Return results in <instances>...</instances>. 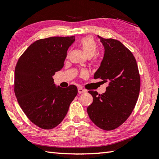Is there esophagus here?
<instances>
[{"instance_id":"1","label":"esophagus","mask_w":159,"mask_h":159,"mask_svg":"<svg viewBox=\"0 0 159 159\" xmlns=\"http://www.w3.org/2000/svg\"><path fill=\"white\" fill-rule=\"evenodd\" d=\"M78 92H79V94H83V93L86 92V90L83 89L82 88H78Z\"/></svg>"}]
</instances>
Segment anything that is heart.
I'll return each instance as SVG.
<instances>
[{
	"label": "heart",
	"instance_id": "heart-1",
	"mask_svg": "<svg viewBox=\"0 0 159 159\" xmlns=\"http://www.w3.org/2000/svg\"><path fill=\"white\" fill-rule=\"evenodd\" d=\"M84 53L88 58H92L96 55L98 50L97 44L95 40L91 36L84 37L79 42Z\"/></svg>",
	"mask_w": 159,
	"mask_h": 159
}]
</instances>
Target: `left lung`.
I'll return each mask as SVG.
<instances>
[{
    "label": "left lung",
    "mask_w": 159,
    "mask_h": 159,
    "mask_svg": "<svg viewBox=\"0 0 159 159\" xmlns=\"http://www.w3.org/2000/svg\"><path fill=\"white\" fill-rule=\"evenodd\" d=\"M97 36L105 52L94 78L110 83L102 94L89 91L93 102L87 111L96 126L112 130L122 125L131 114L139 97L141 80L132 52L119 40Z\"/></svg>",
    "instance_id": "obj_1"
}]
</instances>
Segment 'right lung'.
<instances>
[{"instance_id": "add662e5", "label": "right lung", "mask_w": 159, "mask_h": 159, "mask_svg": "<svg viewBox=\"0 0 159 159\" xmlns=\"http://www.w3.org/2000/svg\"><path fill=\"white\" fill-rule=\"evenodd\" d=\"M75 37H49L33 43L18 59L14 71V92L20 107L32 122L45 129L64 119L77 95L76 85L62 88L53 76L63 67Z\"/></svg>"}]
</instances>
